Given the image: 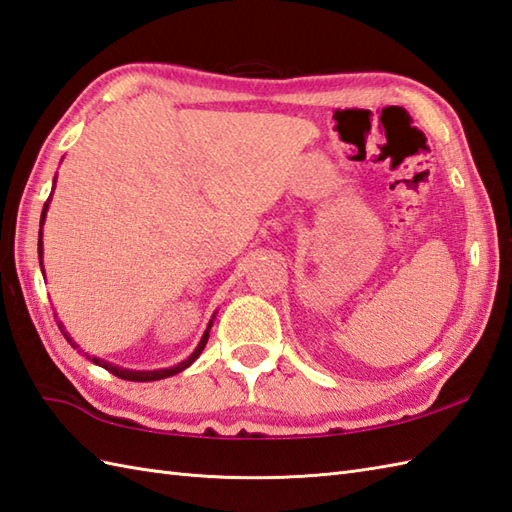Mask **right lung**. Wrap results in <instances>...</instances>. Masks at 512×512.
I'll return each mask as SVG.
<instances>
[{
  "label": "right lung",
  "mask_w": 512,
  "mask_h": 512,
  "mask_svg": "<svg viewBox=\"0 0 512 512\" xmlns=\"http://www.w3.org/2000/svg\"><path fill=\"white\" fill-rule=\"evenodd\" d=\"M46 211H48V202H46V206H43V213H41V224H43V217H46ZM41 231H39V264H41ZM59 325V330L63 332V336H65V341H68L72 347H76V343L70 339L68 334H65V330H63V325L61 323H57ZM209 330H211V323H209V328H206V332H204V336H202V341H200V345L195 347V352L187 358V361H182V363H178L176 367H169V369H156V372H132V369H123V367H116V365H112V363H107V361H103V358H96V356H88L90 361L94 363V365H101V367H105L107 372L110 374H114V376H118V378H123V380H134V383H149V380H160V378H167V376H173V374H178V372H182V369H187L195 358H198L200 354H202V350H204V345H206V341H209Z\"/></svg>",
  "instance_id": "add662e5"
}]
</instances>
